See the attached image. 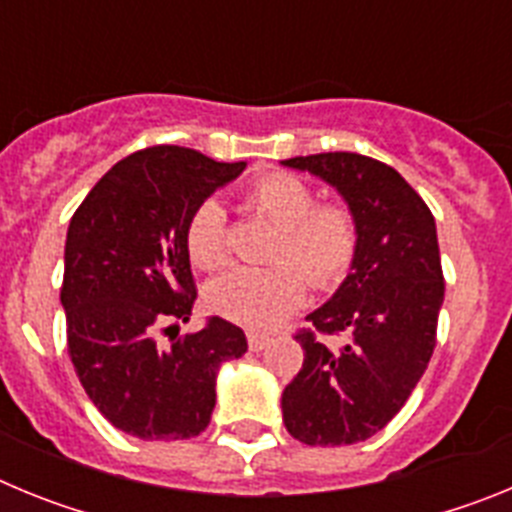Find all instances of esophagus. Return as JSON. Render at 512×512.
<instances>
[{
    "mask_svg": "<svg viewBox=\"0 0 512 512\" xmlns=\"http://www.w3.org/2000/svg\"><path fill=\"white\" fill-rule=\"evenodd\" d=\"M266 343H269L266 333H248V348L251 351H261V348H266Z\"/></svg>",
    "mask_w": 512,
    "mask_h": 512,
    "instance_id": "esophagus-1",
    "label": "esophagus"
}]
</instances>
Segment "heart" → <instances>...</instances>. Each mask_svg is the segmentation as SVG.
I'll list each match as a JSON object with an SVG mask.
<instances>
[{
  "label": "heart",
  "instance_id": "obj_1",
  "mask_svg": "<svg viewBox=\"0 0 512 512\" xmlns=\"http://www.w3.org/2000/svg\"><path fill=\"white\" fill-rule=\"evenodd\" d=\"M253 212L279 230L271 246L274 266L233 269L212 279L205 302L215 315L243 328L269 330L305 302L307 279L315 289L336 287L356 259V223L341 205H315V194L297 176L271 174L246 194ZM187 251L194 266L217 269L228 259L225 212L202 202L187 223Z\"/></svg>",
  "mask_w": 512,
  "mask_h": 512
}]
</instances>
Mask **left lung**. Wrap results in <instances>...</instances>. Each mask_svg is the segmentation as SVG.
I'll use <instances>...</instances> for the list:
<instances>
[{
    "label": "left lung",
    "mask_w": 512,
    "mask_h": 512,
    "mask_svg": "<svg viewBox=\"0 0 512 512\" xmlns=\"http://www.w3.org/2000/svg\"><path fill=\"white\" fill-rule=\"evenodd\" d=\"M282 166L323 179L354 217L356 259L325 305L307 315L330 348L302 330L305 361L282 392L287 431L307 446H348L390 423L436 346L443 271L436 220L392 166L361 153H318Z\"/></svg>",
    "instance_id": "8db88e82"
}]
</instances>
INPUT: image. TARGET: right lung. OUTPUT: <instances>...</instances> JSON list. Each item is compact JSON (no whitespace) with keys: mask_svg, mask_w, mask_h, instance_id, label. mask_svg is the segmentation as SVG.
Returning <instances> with one entry per match:
<instances>
[{"mask_svg":"<svg viewBox=\"0 0 512 512\" xmlns=\"http://www.w3.org/2000/svg\"><path fill=\"white\" fill-rule=\"evenodd\" d=\"M243 169L146 148L112 166L71 217L61 287L71 364L94 408L140 441L200 436L220 366L246 354L243 330L223 318L179 336L194 302L189 217Z\"/></svg>","mask_w":512,"mask_h":512,"instance_id":"1","label":"right lung"}]
</instances>
